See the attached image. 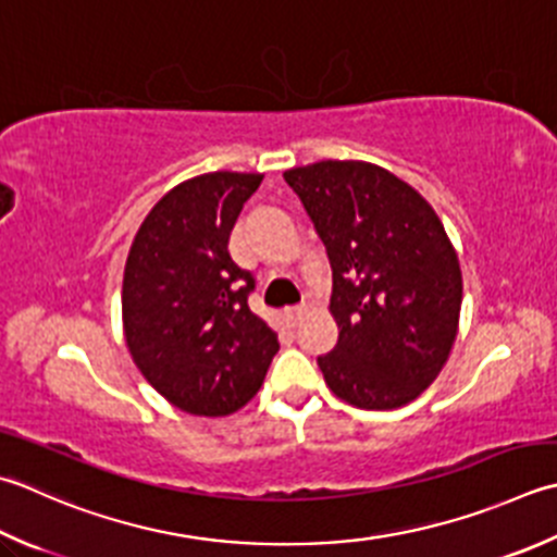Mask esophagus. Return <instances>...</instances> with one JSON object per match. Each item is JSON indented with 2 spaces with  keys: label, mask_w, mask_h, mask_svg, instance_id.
I'll use <instances>...</instances> for the list:
<instances>
[{
  "label": "esophagus",
  "mask_w": 557,
  "mask_h": 557,
  "mask_svg": "<svg viewBox=\"0 0 557 557\" xmlns=\"http://www.w3.org/2000/svg\"><path fill=\"white\" fill-rule=\"evenodd\" d=\"M289 319H292V323L294 325H297L301 319H304V315H307V307H304V304H299V307H292L289 311Z\"/></svg>",
  "instance_id": "1"
}]
</instances>
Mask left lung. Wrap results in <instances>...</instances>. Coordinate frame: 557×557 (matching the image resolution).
<instances>
[{"instance_id":"obj_1","label":"left lung","mask_w":557,"mask_h":557,"mask_svg":"<svg viewBox=\"0 0 557 557\" xmlns=\"http://www.w3.org/2000/svg\"><path fill=\"white\" fill-rule=\"evenodd\" d=\"M333 268L337 345L319 357L333 394L364 410L416 400L459 333V256L437 212L394 173L367 161L285 171Z\"/></svg>"}]
</instances>
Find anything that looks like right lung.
<instances>
[{"label":"right lung","mask_w":557,"mask_h":557,"mask_svg":"<svg viewBox=\"0 0 557 557\" xmlns=\"http://www.w3.org/2000/svg\"><path fill=\"white\" fill-rule=\"evenodd\" d=\"M260 173L214 171L178 183L151 207L129 246L123 329L137 369L190 416L222 418L258 394L277 333L250 311L256 280L228 236Z\"/></svg>","instance_id":"add662e5"}]
</instances>
